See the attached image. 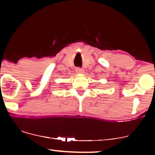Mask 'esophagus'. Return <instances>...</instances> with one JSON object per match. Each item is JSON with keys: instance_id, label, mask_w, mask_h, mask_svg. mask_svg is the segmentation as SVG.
<instances>
[{"instance_id": "1", "label": "esophagus", "mask_w": 155, "mask_h": 155, "mask_svg": "<svg viewBox=\"0 0 155 155\" xmlns=\"http://www.w3.org/2000/svg\"><path fill=\"white\" fill-rule=\"evenodd\" d=\"M76 71L77 74H81L84 73V70L82 68H76Z\"/></svg>"}]
</instances>
